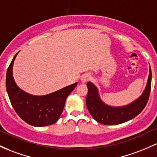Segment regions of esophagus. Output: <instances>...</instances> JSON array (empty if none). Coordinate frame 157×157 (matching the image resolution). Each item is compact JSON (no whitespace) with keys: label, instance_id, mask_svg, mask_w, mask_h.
Listing matches in <instances>:
<instances>
[{"label":"esophagus","instance_id":"1","mask_svg":"<svg viewBox=\"0 0 157 157\" xmlns=\"http://www.w3.org/2000/svg\"><path fill=\"white\" fill-rule=\"evenodd\" d=\"M91 79V76L89 75H87V74H85V75H82L81 78H80V80H81L82 82H86L89 81Z\"/></svg>","mask_w":157,"mask_h":157}]
</instances>
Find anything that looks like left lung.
Masks as SVG:
<instances>
[{
	"instance_id": "left-lung-1",
	"label": "left lung",
	"mask_w": 157,
	"mask_h": 157,
	"mask_svg": "<svg viewBox=\"0 0 157 157\" xmlns=\"http://www.w3.org/2000/svg\"><path fill=\"white\" fill-rule=\"evenodd\" d=\"M151 67L145 89L137 99L127 105L113 106L106 104L100 97L98 89L92 82H87L88 94L86 104L94 120L105 125H115L124 123L137 116L145 107L148 101L151 85Z\"/></svg>"
}]
</instances>
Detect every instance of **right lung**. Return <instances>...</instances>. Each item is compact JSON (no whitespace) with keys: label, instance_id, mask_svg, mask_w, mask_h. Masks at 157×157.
Masks as SVG:
<instances>
[{"label":"right lung","instance_id":"1","mask_svg":"<svg viewBox=\"0 0 157 157\" xmlns=\"http://www.w3.org/2000/svg\"><path fill=\"white\" fill-rule=\"evenodd\" d=\"M13 57L6 71V88L15 111L26 123L35 127H44L57 121L64 109L65 100L77 86V82L45 95H33L20 89L15 82Z\"/></svg>","mask_w":157,"mask_h":157}]
</instances>
